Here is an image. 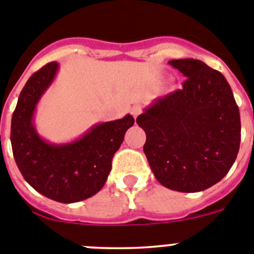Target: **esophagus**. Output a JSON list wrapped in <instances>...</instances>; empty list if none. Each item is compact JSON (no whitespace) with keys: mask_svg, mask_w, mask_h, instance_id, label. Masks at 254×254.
Returning a JSON list of instances; mask_svg holds the SVG:
<instances>
[{"mask_svg":"<svg viewBox=\"0 0 254 254\" xmlns=\"http://www.w3.org/2000/svg\"><path fill=\"white\" fill-rule=\"evenodd\" d=\"M141 107L140 106H132L131 107V115L134 116V119L138 118V115H140Z\"/></svg>","mask_w":254,"mask_h":254,"instance_id":"obj_1","label":"esophagus"}]
</instances>
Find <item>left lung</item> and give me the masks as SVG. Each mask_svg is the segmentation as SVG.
Masks as SVG:
<instances>
[{
    "mask_svg": "<svg viewBox=\"0 0 254 254\" xmlns=\"http://www.w3.org/2000/svg\"><path fill=\"white\" fill-rule=\"evenodd\" d=\"M186 77L182 88L155 100L136 124L143 150L161 185L198 192L229 172L241 144V115L232 88L219 70L197 59L168 62Z\"/></svg>",
    "mask_w": 254,
    "mask_h": 254,
    "instance_id": "8db88e82",
    "label": "left lung"
}]
</instances>
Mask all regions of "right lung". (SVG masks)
Masks as SVG:
<instances>
[{
    "mask_svg": "<svg viewBox=\"0 0 254 254\" xmlns=\"http://www.w3.org/2000/svg\"><path fill=\"white\" fill-rule=\"evenodd\" d=\"M58 70L52 62L35 72L22 88L11 120L13 158L25 181L38 192L58 202H78L97 193L111 171L134 118L101 123L82 138L67 144H50L39 136L33 124L36 104Z\"/></svg>",
    "mask_w": 254,
    "mask_h": 254,
    "instance_id": "add662e5",
    "label": "right lung"
}]
</instances>
